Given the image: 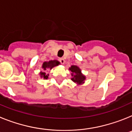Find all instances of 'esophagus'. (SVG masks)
<instances>
[{
  "instance_id": "obj_1",
  "label": "esophagus",
  "mask_w": 132,
  "mask_h": 132,
  "mask_svg": "<svg viewBox=\"0 0 132 132\" xmlns=\"http://www.w3.org/2000/svg\"><path fill=\"white\" fill-rule=\"evenodd\" d=\"M58 60H59V62H60V64H64L65 60L63 58H60L59 59H58Z\"/></svg>"
}]
</instances>
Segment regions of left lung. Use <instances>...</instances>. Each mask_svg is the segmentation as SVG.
Segmentation results:
<instances>
[{
    "mask_svg": "<svg viewBox=\"0 0 132 132\" xmlns=\"http://www.w3.org/2000/svg\"><path fill=\"white\" fill-rule=\"evenodd\" d=\"M70 70L72 72V80L78 84H82L85 80V76L81 74V70L78 66H72L70 68Z\"/></svg>",
    "mask_w": 132,
    "mask_h": 132,
    "instance_id": "obj_1",
    "label": "left lung"
}]
</instances>
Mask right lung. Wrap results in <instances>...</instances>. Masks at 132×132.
<instances>
[{"instance_id":"1","label":"right lung","mask_w":132,"mask_h":132,"mask_svg":"<svg viewBox=\"0 0 132 132\" xmlns=\"http://www.w3.org/2000/svg\"><path fill=\"white\" fill-rule=\"evenodd\" d=\"M60 64V62L57 60H51V61L49 62H45L43 63V64H42V68L44 70H46L48 68H50V70L52 69V68L54 67V66H58V64ZM41 77H43L44 79H47L48 78V74L46 75V73L44 72H41L40 73Z\"/></svg>"}]
</instances>
